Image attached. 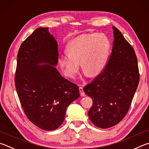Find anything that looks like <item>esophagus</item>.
Wrapping results in <instances>:
<instances>
[{
	"label": "esophagus",
	"instance_id": "esophagus-1",
	"mask_svg": "<svg viewBox=\"0 0 149 149\" xmlns=\"http://www.w3.org/2000/svg\"><path fill=\"white\" fill-rule=\"evenodd\" d=\"M79 92H80V95L81 96H85V93L84 92V90H83V88L82 87H79Z\"/></svg>",
	"mask_w": 149,
	"mask_h": 149
}]
</instances>
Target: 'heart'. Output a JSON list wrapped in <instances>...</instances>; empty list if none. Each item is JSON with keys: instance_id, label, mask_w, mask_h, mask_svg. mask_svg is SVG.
I'll return each instance as SVG.
<instances>
[{"instance_id": "heart-1", "label": "heart", "mask_w": 149, "mask_h": 149, "mask_svg": "<svg viewBox=\"0 0 149 149\" xmlns=\"http://www.w3.org/2000/svg\"><path fill=\"white\" fill-rule=\"evenodd\" d=\"M110 50L111 42L105 34H84L68 44L67 53L59 57V66L67 77L72 78L79 71L81 61L86 73L95 76L105 67Z\"/></svg>"}]
</instances>
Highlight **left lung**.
I'll use <instances>...</instances> for the list:
<instances>
[{"label":"left lung","instance_id":"obj_1","mask_svg":"<svg viewBox=\"0 0 149 149\" xmlns=\"http://www.w3.org/2000/svg\"><path fill=\"white\" fill-rule=\"evenodd\" d=\"M112 53L103 70L84 88L93 100L90 120L100 128L118 124L128 111L139 82L137 59L133 47L118 29L113 27Z\"/></svg>","mask_w":149,"mask_h":149}]
</instances>
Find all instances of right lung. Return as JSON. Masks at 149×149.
Wrapping results in <instances>:
<instances>
[{
	"label": "right lung",
	"mask_w": 149,
	"mask_h": 149,
	"mask_svg": "<svg viewBox=\"0 0 149 149\" xmlns=\"http://www.w3.org/2000/svg\"><path fill=\"white\" fill-rule=\"evenodd\" d=\"M58 56L56 39L48 27H40L23 42L17 56L15 85L21 105L29 120L47 131L61 126L68 106L80 96L79 86L54 67Z\"/></svg>",
	"instance_id": "1"
}]
</instances>
